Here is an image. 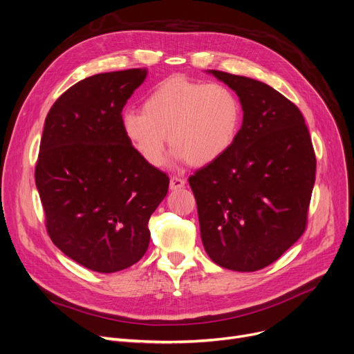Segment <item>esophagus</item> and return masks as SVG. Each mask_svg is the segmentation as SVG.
<instances>
[{"label":"esophagus","instance_id":"1","mask_svg":"<svg viewBox=\"0 0 354 354\" xmlns=\"http://www.w3.org/2000/svg\"><path fill=\"white\" fill-rule=\"evenodd\" d=\"M186 183V180L180 176H172L171 180H169V187L172 191H176V189H180V187H183Z\"/></svg>","mask_w":354,"mask_h":354}]
</instances>
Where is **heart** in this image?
Wrapping results in <instances>:
<instances>
[{"label": "heart", "mask_w": 354, "mask_h": 354, "mask_svg": "<svg viewBox=\"0 0 354 354\" xmlns=\"http://www.w3.org/2000/svg\"><path fill=\"white\" fill-rule=\"evenodd\" d=\"M242 125V104L232 88L219 82L172 77L152 89L144 109H125L121 128L132 149L151 167L167 156L168 138L174 156L194 165L222 158Z\"/></svg>", "instance_id": "heart-1"}]
</instances>
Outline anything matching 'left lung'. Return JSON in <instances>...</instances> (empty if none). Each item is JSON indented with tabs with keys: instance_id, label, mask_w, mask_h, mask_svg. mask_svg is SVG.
Here are the masks:
<instances>
[{
	"instance_id": "1",
	"label": "left lung",
	"mask_w": 354,
	"mask_h": 354,
	"mask_svg": "<svg viewBox=\"0 0 354 354\" xmlns=\"http://www.w3.org/2000/svg\"><path fill=\"white\" fill-rule=\"evenodd\" d=\"M207 73L241 100L233 147L189 178L201 238L216 265L254 272L273 263L306 229L316 156L299 108L265 82Z\"/></svg>"
}]
</instances>
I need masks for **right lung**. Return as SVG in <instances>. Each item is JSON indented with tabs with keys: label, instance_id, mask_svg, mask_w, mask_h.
<instances>
[{
	"label": "right lung",
	"instance_id": "obj_1",
	"mask_svg": "<svg viewBox=\"0 0 354 354\" xmlns=\"http://www.w3.org/2000/svg\"><path fill=\"white\" fill-rule=\"evenodd\" d=\"M148 71L88 77L65 91L48 115L35 185L54 245L100 273L127 269L149 246L151 215L169 178L129 145L121 113Z\"/></svg>",
	"mask_w": 354,
	"mask_h": 354
}]
</instances>
